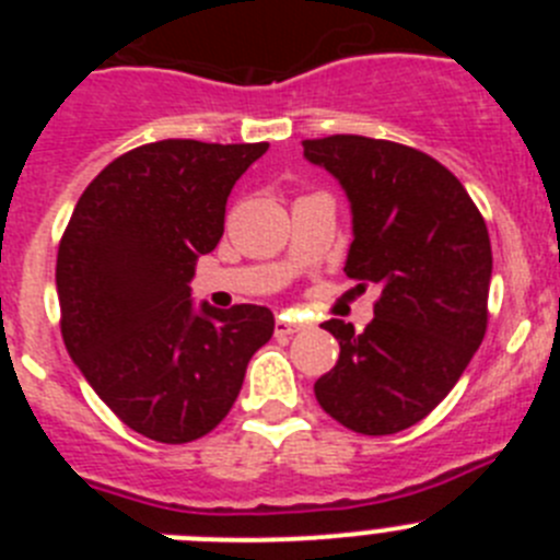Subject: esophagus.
<instances>
[{"label": "esophagus", "instance_id": "34e87169", "mask_svg": "<svg viewBox=\"0 0 560 560\" xmlns=\"http://www.w3.org/2000/svg\"><path fill=\"white\" fill-rule=\"evenodd\" d=\"M303 328H305V325L300 323L294 314H280V316H277V323H275V334L277 336H291V334H296V330H303Z\"/></svg>", "mask_w": 560, "mask_h": 560}]
</instances>
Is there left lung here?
Instances as JSON below:
<instances>
[{"label":"left lung","instance_id":"8db88e82","mask_svg":"<svg viewBox=\"0 0 560 560\" xmlns=\"http://www.w3.org/2000/svg\"><path fill=\"white\" fill-rule=\"evenodd\" d=\"M345 187L353 244L345 271L378 285L373 323L328 319L339 361L314 384L319 407L359 434H395L452 393L488 328L491 237L448 167L418 148L359 133L303 142Z\"/></svg>","mask_w":560,"mask_h":560}]
</instances>
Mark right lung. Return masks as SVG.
<instances>
[{
  "mask_svg": "<svg viewBox=\"0 0 560 560\" xmlns=\"http://www.w3.org/2000/svg\"><path fill=\"white\" fill-rule=\"evenodd\" d=\"M266 148H133L89 182L58 244L63 345L103 404L156 443L219 427L275 334L264 305L192 311L190 300L196 260L224 235L226 196Z\"/></svg>",
  "mask_w": 560,
  "mask_h": 560,
  "instance_id": "add662e5",
  "label": "right lung"
}]
</instances>
